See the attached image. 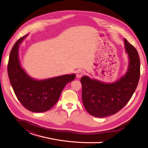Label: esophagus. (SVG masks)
<instances>
[{
    "label": "esophagus",
    "instance_id": "1",
    "mask_svg": "<svg viewBox=\"0 0 148 148\" xmlns=\"http://www.w3.org/2000/svg\"><path fill=\"white\" fill-rule=\"evenodd\" d=\"M84 75V71L82 70H79L77 72V78H80L82 77V76Z\"/></svg>",
    "mask_w": 148,
    "mask_h": 148
}]
</instances>
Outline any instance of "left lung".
Here are the masks:
<instances>
[{"instance_id": "obj_1", "label": "left lung", "mask_w": 148, "mask_h": 148, "mask_svg": "<svg viewBox=\"0 0 148 148\" xmlns=\"http://www.w3.org/2000/svg\"><path fill=\"white\" fill-rule=\"evenodd\" d=\"M128 65L125 75L112 83H104L85 75L81 78L82 101L85 109L94 117L114 115L131 99L140 76V61L136 49L124 39Z\"/></svg>"}]
</instances>
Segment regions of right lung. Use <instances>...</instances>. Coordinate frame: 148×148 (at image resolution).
Wrapping results in <instances>:
<instances>
[{"mask_svg": "<svg viewBox=\"0 0 148 148\" xmlns=\"http://www.w3.org/2000/svg\"><path fill=\"white\" fill-rule=\"evenodd\" d=\"M27 36L18 40L12 49L7 67L8 75L21 104L33 112H44L56 104L65 85L72 82L76 76L72 73L44 79L31 77L21 66L19 59L20 45Z\"/></svg>", "mask_w": 148, "mask_h": 148, "instance_id": "obj_1", "label": "right lung"}]
</instances>
